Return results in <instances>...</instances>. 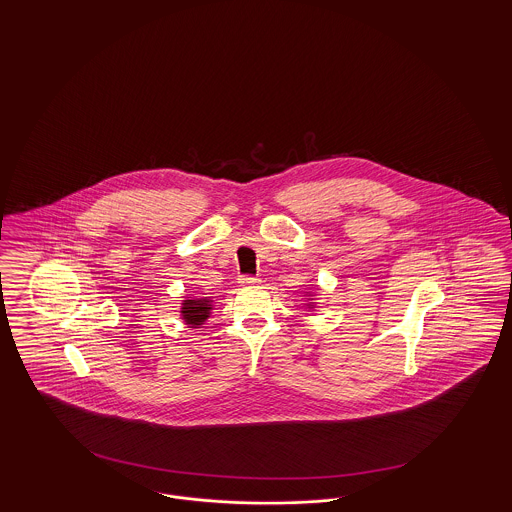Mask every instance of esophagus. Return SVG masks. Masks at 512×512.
I'll return each mask as SVG.
<instances>
[{"label": "esophagus", "mask_w": 512, "mask_h": 512, "mask_svg": "<svg viewBox=\"0 0 512 512\" xmlns=\"http://www.w3.org/2000/svg\"><path fill=\"white\" fill-rule=\"evenodd\" d=\"M259 282H261V278H257V276H242L240 278L242 286H257Z\"/></svg>", "instance_id": "1"}]
</instances>
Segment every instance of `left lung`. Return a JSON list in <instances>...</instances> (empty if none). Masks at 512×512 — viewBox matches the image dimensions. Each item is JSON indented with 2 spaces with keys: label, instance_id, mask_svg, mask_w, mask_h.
<instances>
[{
  "label": "left lung",
  "instance_id": "8db88e82",
  "mask_svg": "<svg viewBox=\"0 0 512 512\" xmlns=\"http://www.w3.org/2000/svg\"><path fill=\"white\" fill-rule=\"evenodd\" d=\"M305 299H307V303H305L307 311H315L317 303H315V299H313V292H305Z\"/></svg>",
  "mask_w": 512,
  "mask_h": 512
}]
</instances>
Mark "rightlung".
Returning <instances> with one entry per match:
<instances>
[{"label":"right lung","instance_id":"obj_1","mask_svg":"<svg viewBox=\"0 0 512 512\" xmlns=\"http://www.w3.org/2000/svg\"><path fill=\"white\" fill-rule=\"evenodd\" d=\"M213 311V299L211 297H186L180 307V317L190 326L199 328L205 324V320L211 317Z\"/></svg>","mask_w":512,"mask_h":512}]
</instances>
